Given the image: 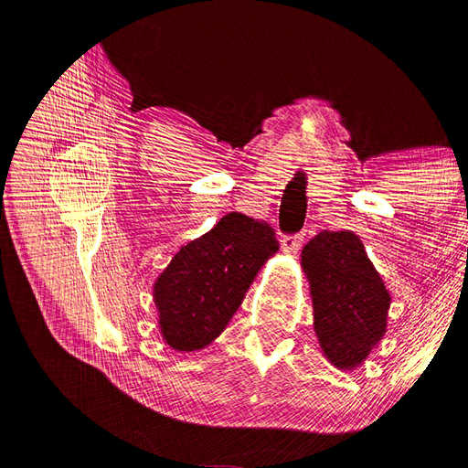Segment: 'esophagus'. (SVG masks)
<instances>
[{"label":"esophagus","mask_w":468,"mask_h":468,"mask_svg":"<svg viewBox=\"0 0 468 468\" xmlns=\"http://www.w3.org/2000/svg\"><path fill=\"white\" fill-rule=\"evenodd\" d=\"M303 239H304L303 232L301 234H294V236H282L281 244H282V248H285L287 251H294V250H299L303 246Z\"/></svg>","instance_id":"34e87169"}]
</instances>
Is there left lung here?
<instances>
[{
	"mask_svg": "<svg viewBox=\"0 0 468 468\" xmlns=\"http://www.w3.org/2000/svg\"><path fill=\"white\" fill-rule=\"evenodd\" d=\"M314 332L337 369L361 365L387 332L390 294L365 246L349 230H324L303 248Z\"/></svg>",
	"mask_w": 468,
	"mask_h": 468,
	"instance_id": "8db88e82",
	"label": "left lung"
}]
</instances>
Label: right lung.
<instances>
[{
  "mask_svg": "<svg viewBox=\"0 0 468 468\" xmlns=\"http://www.w3.org/2000/svg\"><path fill=\"white\" fill-rule=\"evenodd\" d=\"M277 250L271 226L242 212H229L215 229L183 246L154 282L165 344L197 351L215 342Z\"/></svg>",
  "mask_w": 468,
  "mask_h": 468,
  "instance_id": "obj_1",
  "label": "right lung"
}]
</instances>
